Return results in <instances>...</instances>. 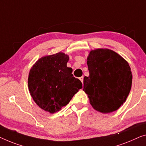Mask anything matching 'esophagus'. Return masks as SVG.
I'll use <instances>...</instances> for the list:
<instances>
[{"label":"esophagus","instance_id":"obj_1","mask_svg":"<svg viewBox=\"0 0 146 146\" xmlns=\"http://www.w3.org/2000/svg\"><path fill=\"white\" fill-rule=\"evenodd\" d=\"M79 79L80 80V81L82 82V83H83V80H84V77L83 76H82V77H80L79 78Z\"/></svg>","mask_w":146,"mask_h":146}]
</instances>
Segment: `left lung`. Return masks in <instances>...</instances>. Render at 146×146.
<instances>
[{
	"label": "left lung",
	"instance_id": "1",
	"mask_svg": "<svg viewBox=\"0 0 146 146\" xmlns=\"http://www.w3.org/2000/svg\"><path fill=\"white\" fill-rule=\"evenodd\" d=\"M89 76L83 90L96 110L108 113L118 110L131 89L132 75L128 62L109 49L90 51L87 58Z\"/></svg>",
	"mask_w": 146,
	"mask_h": 146
}]
</instances>
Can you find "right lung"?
Returning a JSON list of instances; mask_svg holds the SVG:
<instances>
[{
    "instance_id": "add662e5",
    "label": "right lung",
    "mask_w": 146,
    "mask_h": 146,
    "mask_svg": "<svg viewBox=\"0 0 146 146\" xmlns=\"http://www.w3.org/2000/svg\"><path fill=\"white\" fill-rule=\"evenodd\" d=\"M69 56L59 52L39 59L31 67L28 87L35 102L50 113L62 110L72 99L82 82L67 67Z\"/></svg>"
}]
</instances>
